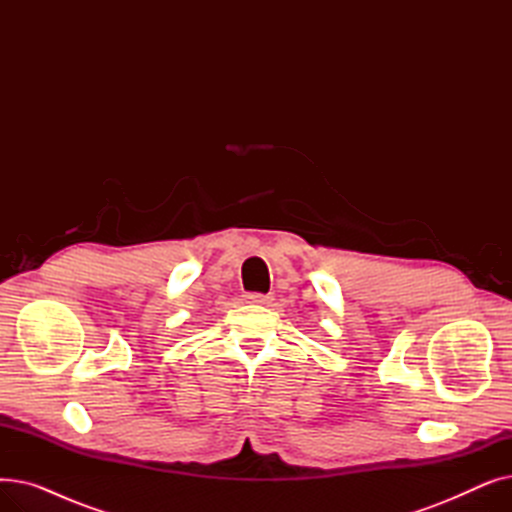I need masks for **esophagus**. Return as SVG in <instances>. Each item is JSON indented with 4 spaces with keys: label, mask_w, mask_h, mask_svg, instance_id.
Segmentation results:
<instances>
[{
    "label": "esophagus",
    "mask_w": 512,
    "mask_h": 512,
    "mask_svg": "<svg viewBox=\"0 0 512 512\" xmlns=\"http://www.w3.org/2000/svg\"><path fill=\"white\" fill-rule=\"evenodd\" d=\"M247 301H249V303H255V305H267V303L272 301V297H270V294L251 292V294H247Z\"/></svg>",
    "instance_id": "34e87169"
}]
</instances>
